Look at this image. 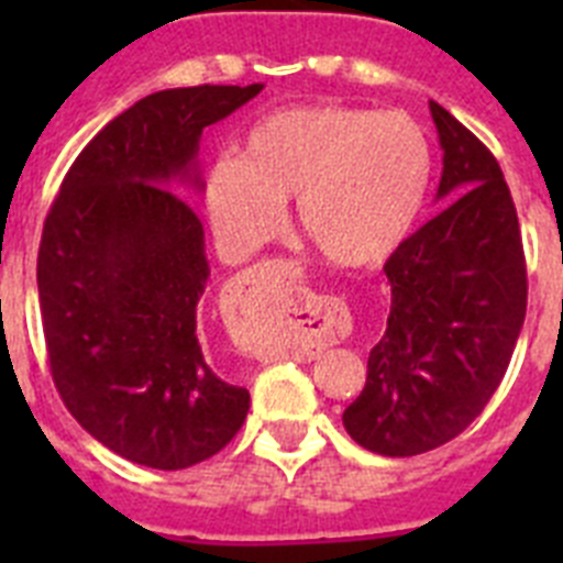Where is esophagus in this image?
<instances>
[{"label":"esophagus","mask_w":563,"mask_h":563,"mask_svg":"<svg viewBox=\"0 0 563 563\" xmlns=\"http://www.w3.org/2000/svg\"><path fill=\"white\" fill-rule=\"evenodd\" d=\"M233 335L247 350L282 343L301 361H312L341 335L343 316L330 298L310 296L301 267L287 258L253 265L233 292Z\"/></svg>","instance_id":"1"}]
</instances>
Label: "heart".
<instances>
[{
	"label": "heart",
	"mask_w": 563,
	"mask_h": 563,
	"mask_svg": "<svg viewBox=\"0 0 563 563\" xmlns=\"http://www.w3.org/2000/svg\"><path fill=\"white\" fill-rule=\"evenodd\" d=\"M431 177L434 146L415 114L290 107L253 123L236 157L208 168L206 208L228 247L253 251L296 197L298 231L330 265L369 267L409 236Z\"/></svg>",
	"instance_id": "heart-1"
}]
</instances>
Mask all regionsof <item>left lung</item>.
<instances>
[{
	"label": "left lung",
	"mask_w": 563,
	"mask_h": 563,
	"mask_svg": "<svg viewBox=\"0 0 563 563\" xmlns=\"http://www.w3.org/2000/svg\"><path fill=\"white\" fill-rule=\"evenodd\" d=\"M442 146L434 220L386 258V332L343 429L366 451H434L482 415L514 357L527 312L519 217L499 163L471 129L431 101Z\"/></svg>",
	"instance_id": "8db88e82"
}]
</instances>
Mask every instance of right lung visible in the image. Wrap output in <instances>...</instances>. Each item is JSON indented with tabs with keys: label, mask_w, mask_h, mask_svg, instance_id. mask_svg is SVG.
Here are the masks:
<instances>
[{
	"label": "right lung",
	"mask_w": 563,
	"mask_h": 563,
	"mask_svg": "<svg viewBox=\"0 0 563 563\" xmlns=\"http://www.w3.org/2000/svg\"><path fill=\"white\" fill-rule=\"evenodd\" d=\"M258 92L202 84L141 98L84 146L44 220L36 282L49 375L81 429L137 465H197L251 409L197 335L206 233L172 186L202 188V129Z\"/></svg>",
	"instance_id": "1"
}]
</instances>
